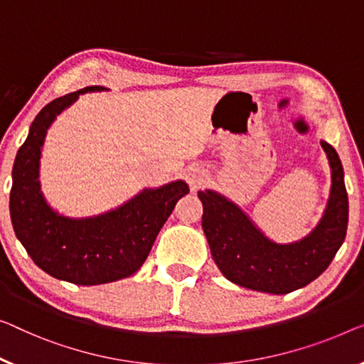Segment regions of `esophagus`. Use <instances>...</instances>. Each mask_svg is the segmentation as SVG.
<instances>
[{
  "mask_svg": "<svg viewBox=\"0 0 364 364\" xmlns=\"http://www.w3.org/2000/svg\"><path fill=\"white\" fill-rule=\"evenodd\" d=\"M186 180L189 183V186L196 189L205 181V173L204 170H200V168H189L186 173Z\"/></svg>",
  "mask_w": 364,
  "mask_h": 364,
  "instance_id": "obj_1",
  "label": "esophagus"
}]
</instances>
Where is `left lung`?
I'll list each match as a JSON object with an SVG mask.
<instances>
[{
    "instance_id": "1",
    "label": "left lung",
    "mask_w": 364,
    "mask_h": 364,
    "mask_svg": "<svg viewBox=\"0 0 364 364\" xmlns=\"http://www.w3.org/2000/svg\"><path fill=\"white\" fill-rule=\"evenodd\" d=\"M321 145L332 171V186L322 219L301 240H271L234 200L213 189L198 193L210 253L232 283L269 294H287L312 283L332 263L346 235L348 194L337 150L323 140Z\"/></svg>"
}]
</instances>
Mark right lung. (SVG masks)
<instances>
[{
    "instance_id": "add662e5",
    "label": "right lung",
    "mask_w": 364,
    "mask_h": 364,
    "mask_svg": "<svg viewBox=\"0 0 364 364\" xmlns=\"http://www.w3.org/2000/svg\"><path fill=\"white\" fill-rule=\"evenodd\" d=\"M105 90L86 86L42 107L16 155L9 193L14 234L29 257L47 274L80 286L112 283L134 274L147 259L178 199L189 193L188 184L176 180L145 188L116 209L80 219L48 205L39 181L47 130L80 95Z\"/></svg>"
}]
</instances>
